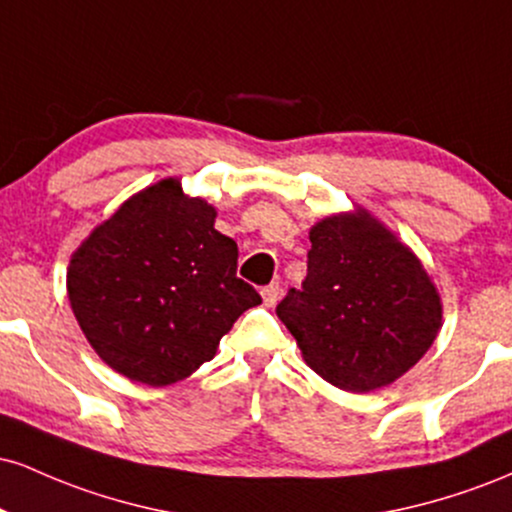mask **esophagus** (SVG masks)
Returning a JSON list of instances; mask_svg holds the SVG:
<instances>
[{
    "label": "esophagus",
    "mask_w": 512,
    "mask_h": 512,
    "mask_svg": "<svg viewBox=\"0 0 512 512\" xmlns=\"http://www.w3.org/2000/svg\"><path fill=\"white\" fill-rule=\"evenodd\" d=\"M262 301L267 308H272V305H276V301H279V286L276 284H269L264 286L262 289Z\"/></svg>",
    "instance_id": "34e87169"
}]
</instances>
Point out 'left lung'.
<instances>
[{
    "label": "left lung",
    "instance_id": "left-lung-1",
    "mask_svg": "<svg viewBox=\"0 0 512 512\" xmlns=\"http://www.w3.org/2000/svg\"><path fill=\"white\" fill-rule=\"evenodd\" d=\"M310 243L303 286L276 305L303 361L346 392L395 383L443 325L424 264L366 209L317 221Z\"/></svg>",
    "mask_w": 512,
    "mask_h": 512
}]
</instances>
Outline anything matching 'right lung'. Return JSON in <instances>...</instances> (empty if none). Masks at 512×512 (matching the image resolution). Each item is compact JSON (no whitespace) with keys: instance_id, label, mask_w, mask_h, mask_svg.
<instances>
[{"instance_id":"obj_1","label":"right lung","mask_w":512,"mask_h":512,"mask_svg":"<svg viewBox=\"0 0 512 512\" xmlns=\"http://www.w3.org/2000/svg\"><path fill=\"white\" fill-rule=\"evenodd\" d=\"M214 221L207 199L166 178L129 197L69 260L67 293L81 332L134 383L185 380L262 303L236 276V240Z\"/></svg>"}]
</instances>
